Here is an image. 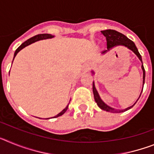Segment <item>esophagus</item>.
Segmentation results:
<instances>
[{
    "instance_id": "34e87169",
    "label": "esophagus",
    "mask_w": 154,
    "mask_h": 154,
    "mask_svg": "<svg viewBox=\"0 0 154 154\" xmlns=\"http://www.w3.org/2000/svg\"><path fill=\"white\" fill-rule=\"evenodd\" d=\"M91 69V64L90 63H85L84 64L83 67H82V70H83L84 72H89Z\"/></svg>"
}]
</instances>
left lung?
<instances>
[{
	"mask_svg": "<svg viewBox=\"0 0 154 154\" xmlns=\"http://www.w3.org/2000/svg\"><path fill=\"white\" fill-rule=\"evenodd\" d=\"M102 34L106 37V47L108 48V50H109L110 48H112V47L116 45H123L127 47L129 49L132 50L133 52L135 53L136 55H137V57L139 58V59L142 62V58H141L140 54L139 53L138 49H137V48L136 47L135 44H134V42L133 41H131L130 39H129L126 36H125L124 35H123L122 33H119L118 31H115V30H105V31H101ZM108 50H104L103 51V53L106 52ZM143 63V62H142ZM142 69L143 72V82H145V69H144L143 65H142ZM92 91H93V94H94V99H95V101L96 103H97L98 106L99 107L100 109H102L103 110H105V111H107V112H117V111H116L114 109L111 108L109 106H107L106 104H105L103 101H102V99H100L99 97V94H98L97 91H96V88H95V85H94V82L92 83ZM143 91V90H142ZM141 95V93H140ZM139 97V98H140ZM135 105V104H134ZM133 106H130L129 108L126 109L124 111H126V110L130 109L133 107ZM119 112H123V110H119Z\"/></svg>",
	"mask_w": 154,
	"mask_h": 154,
	"instance_id": "1",
	"label": "left lung"
}]
</instances>
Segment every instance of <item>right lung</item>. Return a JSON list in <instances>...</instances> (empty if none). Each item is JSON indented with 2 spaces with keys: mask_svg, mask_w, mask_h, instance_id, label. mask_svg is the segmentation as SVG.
Wrapping results in <instances>:
<instances>
[{
  "mask_svg": "<svg viewBox=\"0 0 154 154\" xmlns=\"http://www.w3.org/2000/svg\"><path fill=\"white\" fill-rule=\"evenodd\" d=\"M52 37H54L53 35H50V34H40V35H35V36L32 37V38H29L28 40H27L26 42H24V43H22V44L21 45L19 46L18 48H17V49H16L15 52H14V57L16 56V55H17V53H18V51H21L22 48H24V47H26V46L29 45H31V43H33V42H37V41H39V40H42V39H46V38H52ZM68 107H69V105H68L67 106L65 107V109H64L63 110H62V112H59V113L58 114V115H56L55 116H54L53 118H56V117H58V116H60L63 115L64 113H65V112H66V110L68 109Z\"/></svg>",
  "mask_w": 154,
  "mask_h": 154,
  "instance_id": "1",
  "label": "right lung"
}]
</instances>
